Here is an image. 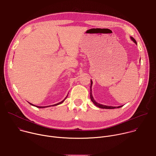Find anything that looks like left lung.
Wrapping results in <instances>:
<instances>
[{
	"instance_id": "8db88e82",
	"label": "left lung",
	"mask_w": 156,
	"mask_h": 156,
	"mask_svg": "<svg viewBox=\"0 0 156 156\" xmlns=\"http://www.w3.org/2000/svg\"><path fill=\"white\" fill-rule=\"evenodd\" d=\"M130 38H131V39L134 42L135 44H137V43H136V41H135V39L133 38V37H130ZM92 84H93V81H92V80H91V86H90V98H91V100L92 101V102L94 103V104L95 105H96L97 107H99V108H108V109H112V108H120V107H122L123 105H120V106H119V107H112V106H108V105H102V104H99V103H98V102H96V101L94 99V98H93V94H92Z\"/></svg>"
}]
</instances>
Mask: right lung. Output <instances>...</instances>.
I'll use <instances>...</instances> for the list:
<instances>
[{"mask_svg": "<svg viewBox=\"0 0 156 156\" xmlns=\"http://www.w3.org/2000/svg\"><path fill=\"white\" fill-rule=\"evenodd\" d=\"M67 96H68V95L67 96H66V97L62 101H61V102H58V103H57V104H54V105H52V106H55V105H58V104H62V103H63V101L66 99V98H67ZM30 103V102H29ZM31 105H34V106H35L34 105H33V104H31V103H30ZM50 106V105H49ZM51 106H52V105H51ZM36 107H37V108H45V107H48V106H46V107H41V106H36Z\"/></svg>", "mask_w": 156, "mask_h": 156, "instance_id": "obj_1", "label": "right lung"}]
</instances>
